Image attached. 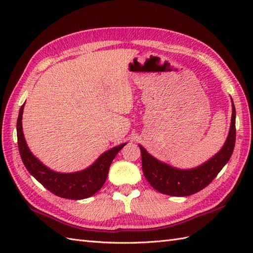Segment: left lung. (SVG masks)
<instances>
[{"label":"left lung","mask_w":253,"mask_h":253,"mask_svg":"<svg viewBox=\"0 0 253 253\" xmlns=\"http://www.w3.org/2000/svg\"><path fill=\"white\" fill-rule=\"evenodd\" d=\"M236 111L233 103V115L227 140L216 155L192 169H178L160 162L140 147L144 177L155 190L174 197H186L206 188L221 171L232 157L236 141Z\"/></svg>","instance_id":"8db88e82"}]
</instances>
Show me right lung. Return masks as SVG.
<instances>
[{
  "label": "right lung",
  "instance_id": "add662e5",
  "mask_svg": "<svg viewBox=\"0 0 253 253\" xmlns=\"http://www.w3.org/2000/svg\"><path fill=\"white\" fill-rule=\"evenodd\" d=\"M24 105L25 104L20 107L17 120V142L21 161L29 173L47 190L61 198L80 200L98 192L107 178L112 161L124 148L125 143L106 151L90 168L82 171L72 174L56 173L47 169L39 160H37L27 147L23 133V126H21Z\"/></svg>",
  "mask_w": 253,
  "mask_h": 253
}]
</instances>
